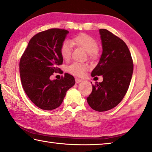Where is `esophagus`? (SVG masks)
<instances>
[{
  "instance_id": "esophagus-1",
  "label": "esophagus",
  "mask_w": 152,
  "mask_h": 152,
  "mask_svg": "<svg viewBox=\"0 0 152 152\" xmlns=\"http://www.w3.org/2000/svg\"><path fill=\"white\" fill-rule=\"evenodd\" d=\"M75 80H76V83H79L83 81V80H81V79H79V78H76Z\"/></svg>"
}]
</instances>
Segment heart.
<instances>
[{
	"label": "heart",
	"instance_id": "1",
	"mask_svg": "<svg viewBox=\"0 0 152 152\" xmlns=\"http://www.w3.org/2000/svg\"><path fill=\"white\" fill-rule=\"evenodd\" d=\"M71 45L75 47H79L85 49L88 53L91 59H95L97 55L98 44L97 40L91 36L85 33H80L74 36L69 40V42L65 41L62 43L59 49L60 55L66 61H68L71 57ZM88 68L85 64L73 63L67 68L69 73L74 76H80Z\"/></svg>",
	"mask_w": 152,
	"mask_h": 152
}]
</instances>
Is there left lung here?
I'll list each match as a JSON object with an SVG mask.
<instances>
[{"mask_svg": "<svg viewBox=\"0 0 152 152\" xmlns=\"http://www.w3.org/2000/svg\"><path fill=\"white\" fill-rule=\"evenodd\" d=\"M99 34L103 52L91 76H102L103 81L93 85L92 92L86 100L94 110L105 112L116 106L126 95L133 72V62L123 40L105 29H100Z\"/></svg>", "mask_w": 152, "mask_h": 152, "instance_id": "8db88e82", "label": "left lung"}]
</instances>
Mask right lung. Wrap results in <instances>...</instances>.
Listing matches in <instances>:
<instances>
[{"instance_id":"obj_1","label":"right lung","mask_w":152,"mask_h":152,"mask_svg":"<svg viewBox=\"0 0 152 152\" xmlns=\"http://www.w3.org/2000/svg\"><path fill=\"white\" fill-rule=\"evenodd\" d=\"M69 32L52 28L31 38L20 62L21 85L29 99L38 107L51 110L58 107L67 91L75 85V79L66 73L60 80L50 76L59 72L63 58L59 49Z\"/></svg>"}]
</instances>
